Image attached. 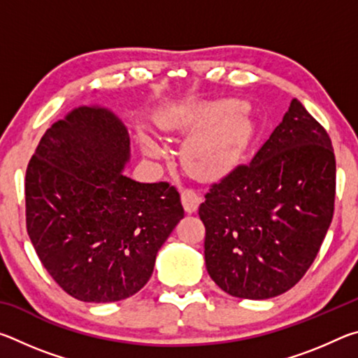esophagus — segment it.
Instances as JSON below:
<instances>
[{
    "instance_id": "obj_1",
    "label": "esophagus",
    "mask_w": 358,
    "mask_h": 358,
    "mask_svg": "<svg viewBox=\"0 0 358 358\" xmlns=\"http://www.w3.org/2000/svg\"><path fill=\"white\" fill-rule=\"evenodd\" d=\"M201 201H202L201 196H199L194 189H185L181 192V203H183V207L187 213H194V211L197 210Z\"/></svg>"
}]
</instances>
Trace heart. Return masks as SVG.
<instances>
[{
  "label": "heart",
  "instance_id": "heart-1",
  "mask_svg": "<svg viewBox=\"0 0 358 358\" xmlns=\"http://www.w3.org/2000/svg\"><path fill=\"white\" fill-rule=\"evenodd\" d=\"M222 104H181L169 108L157 123L161 129L180 132L202 126L187 138L183 147V159L189 171L199 175H215L226 171L243 151L250 123L238 112H227ZM151 156L159 155L155 143L145 142Z\"/></svg>",
  "mask_w": 358,
  "mask_h": 358
}]
</instances>
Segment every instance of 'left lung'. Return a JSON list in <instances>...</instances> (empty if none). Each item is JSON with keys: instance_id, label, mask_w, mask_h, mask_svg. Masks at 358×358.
Instances as JSON below:
<instances>
[{"instance_id": "left-lung-1", "label": "left lung", "mask_w": 358, "mask_h": 358, "mask_svg": "<svg viewBox=\"0 0 358 358\" xmlns=\"http://www.w3.org/2000/svg\"><path fill=\"white\" fill-rule=\"evenodd\" d=\"M335 189L330 137L292 99L250 164L211 185L199 207L211 280L224 292L250 300L294 287L330 227Z\"/></svg>"}]
</instances>
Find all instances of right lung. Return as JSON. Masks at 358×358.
Segmentation results:
<instances>
[{
    "label": "right lung",
    "mask_w": 358,
    "mask_h": 358,
    "mask_svg": "<svg viewBox=\"0 0 358 358\" xmlns=\"http://www.w3.org/2000/svg\"><path fill=\"white\" fill-rule=\"evenodd\" d=\"M128 159V131L99 107H78L52 124L29 159V240L48 275L80 301L137 294L185 216L177 187L124 177Z\"/></svg>",
    "instance_id": "obj_1"
}]
</instances>
